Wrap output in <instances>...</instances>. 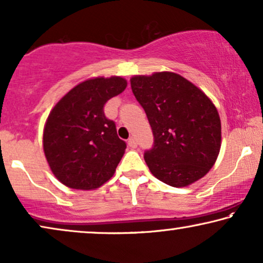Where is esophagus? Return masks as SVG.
I'll return each instance as SVG.
<instances>
[{
    "mask_svg": "<svg viewBox=\"0 0 263 263\" xmlns=\"http://www.w3.org/2000/svg\"><path fill=\"white\" fill-rule=\"evenodd\" d=\"M128 146L130 147V148H136L138 147V141H136L135 138H129L128 139Z\"/></svg>",
    "mask_w": 263,
    "mask_h": 263,
    "instance_id": "esophagus-1",
    "label": "esophagus"
}]
</instances>
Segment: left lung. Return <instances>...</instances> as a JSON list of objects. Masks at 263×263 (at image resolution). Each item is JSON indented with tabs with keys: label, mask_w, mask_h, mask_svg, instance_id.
Returning a JSON list of instances; mask_svg holds the SVG:
<instances>
[{
	"label": "left lung",
	"mask_w": 263,
	"mask_h": 263,
	"mask_svg": "<svg viewBox=\"0 0 263 263\" xmlns=\"http://www.w3.org/2000/svg\"><path fill=\"white\" fill-rule=\"evenodd\" d=\"M130 85L153 132V147L143 156L152 175L176 188L202 178L221 146L220 117L212 100L171 71L135 75Z\"/></svg>",
	"instance_id": "obj_1"
}]
</instances>
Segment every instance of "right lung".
<instances>
[{"label":"right lung","instance_id":"1","mask_svg":"<svg viewBox=\"0 0 263 263\" xmlns=\"http://www.w3.org/2000/svg\"><path fill=\"white\" fill-rule=\"evenodd\" d=\"M127 87L121 77L93 78L75 86L53 106L43 134L55 177L71 189L99 188L112 177L127 145L104 115L107 100Z\"/></svg>","mask_w":263,"mask_h":263}]
</instances>
